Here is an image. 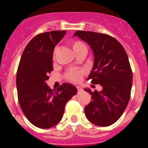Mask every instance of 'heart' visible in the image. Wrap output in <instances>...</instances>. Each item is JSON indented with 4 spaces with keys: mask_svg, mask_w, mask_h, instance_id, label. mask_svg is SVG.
<instances>
[{
    "mask_svg": "<svg viewBox=\"0 0 148 148\" xmlns=\"http://www.w3.org/2000/svg\"><path fill=\"white\" fill-rule=\"evenodd\" d=\"M67 74H68V76H69V77H71V78H76V77L77 76V74L76 71H69L67 73Z\"/></svg>",
    "mask_w": 148,
    "mask_h": 148,
    "instance_id": "1",
    "label": "heart"
}]
</instances>
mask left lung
<instances>
[{
	"instance_id": "1",
	"label": "left lung",
	"mask_w": 148,
	"mask_h": 148,
	"mask_svg": "<svg viewBox=\"0 0 148 148\" xmlns=\"http://www.w3.org/2000/svg\"><path fill=\"white\" fill-rule=\"evenodd\" d=\"M66 34L52 31L35 36L22 53L17 71V97L27 119L37 127L51 128L61 121L66 103L77 92L72 84L46 83L53 71V49Z\"/></svg>"
}]
</instances>
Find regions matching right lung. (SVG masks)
<instances>
[{
	"mask_svg": "<svg viewBox=\"0 0 148 148\" xmlns=\"http://www.w3.org/2000/svg\"><path fill=\"white\" fill-rule=\"evenodd\" d=\"M74 36L92 48L95 63L88 79L99 84L89 90L91 100L84 108L86 117L97 126H110L121 117L131 97L133 75L127 54L116 39L105 34L77 31Z\"/></svg>",
	"mask_w": 148,
	"mask_h": 148,
	"instance_id": "1",
	"label": "right lung"
}]
</instances>
